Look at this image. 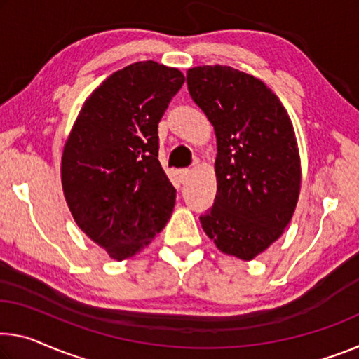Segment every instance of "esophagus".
<instances>
[{
	"instance_id": "obj_1",
	"label": "esophagus",
	"mask_w": 359,
	"mask_h": 359,
	"mask_svg": "<svg viewBox=\"0 0 359 359\" xmlns=\"http://www.w3.org/2000/svg\"><path fill=\"white\" fill-rule=\"evenodd\" d=\"M178 175H180V180H181V183H186V181L191 178V175H192V170H189V168H183V170H180Z\"/></svg>"
}]
</instances>
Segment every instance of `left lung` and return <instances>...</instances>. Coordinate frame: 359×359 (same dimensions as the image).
I'll return each instance as SVG.
<instances>
[{"instance_id":"obj_1","label":"left lung","mask_w":359,"mask_h":359,"mask_svg":"<svg viewBox=\"0 0 359 359\" xmlns=\"http://www.w3.org/2000/svg\"><path fill=\"white\" fill-rule=\"evenodd\" d=\"M189 95L217 135V196L201 217L222 252L252 260L289 224L300 191L294 126L278 96L228 65L187 70Z\"/></svg>"}]
</instances>
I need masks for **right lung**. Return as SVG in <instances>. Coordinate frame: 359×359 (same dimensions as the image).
<instances>
[{"label":"right lung","instance_id":"right-lung-1","mask_svg":"<svg viewBox=\"0 0 359 359\" xmlns=\"http://www.w3.org/2000/svg\"><path fill=\"white\" fill-rule=\"evenodd\" d=\"M184 83L178 69L142 60L114 72L86 99L62 154L75 223L122 262L161 233L176 189L158 162V122Z\"/></svg>","mask_w":359,"mask_h":359}]
</instances>
